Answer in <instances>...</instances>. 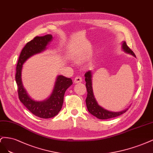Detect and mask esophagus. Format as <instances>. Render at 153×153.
<instances>
[{"label": "esophagus", "instance_id": "esophagus-1", "mask_svg": "<svg viewBox=\"0 0 153 153\" xmlns=\"http://www.w3.org/2000/svg\"><path fill=\"white\" fill-rule=\"evenodd\" d=\"M82 81V79L81 76H76L74 79V82L75 83H78V82H81Z\"/></svg>", "mask_w": 153, "mask_h": 153}]
</instances>
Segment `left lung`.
I'll return each instance as SVG.
<instances>
[{
	"instance_id": "1",
	"label": "left lung",
	"mask_w": 153,
	"mask_h": 153,
	"mask_svg": "<svg viewBox=\"0 0 153 153\" xmlns=\"http://www.w3.org/2000/svg\"><path fill=\"white\" fill-rule=\"evenodd\" d=\"M123 50L125 52L130 53L131 55H134L135 56V55L134 53L131 49L127 46L126 42H124L122 44ZM85 81H86V87L87 89V97L86 99V107L88 111L90 112V114L95 116L96 117L98 118L100 120H107L110 119V118H113L115 117L119 116L123 114H124L125 112H126L128 109H126L125 111H123L121 112H111L107 110H105L100 107L99 105H98V103L95 100V98L93 95V88H92V76L91 72L90 71H88L85 73Z\"/></svg>"
}]
</instances>
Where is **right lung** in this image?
Instances as JSON below:
<instances>
[{"label": "right lung", "instance_id": "right-lung-1", "mask_svg": "<svg viewBox=\"0 0 153 153\" xmlns=\"http://www.w3.org/2000/svg\"><path fill=\"white\" fill-rule=\"evenodd\" d=\"M52 38L53 37L50 34L41 37L36 36L26 44L19 56L15 76L19 100L33 114L43 119L55 117L60 111L63 105L65 92L67 88L72 85V81L71 78L58 76L51 96L46 100L36 102L33 100L28 95L24 89L21 77L22 69L23 64L27 59L45 50L48 44L52 40Z\"/></svg>", "mask_w": 153, "mask_h": 153}]
</instances>
